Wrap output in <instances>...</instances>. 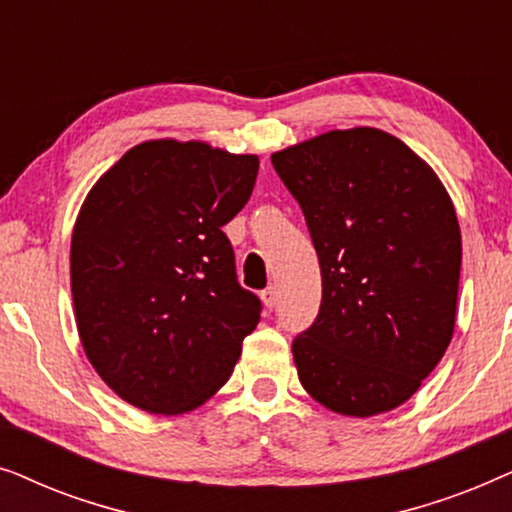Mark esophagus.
I'll return each mask as SVG.
<instances>
[{
	"instance_id": "obj_1",
	"label": "esophagus",
	"mask_w": 512,
	"mask_h": 512,
	"mask_svg": "<svg viewBox=\"0 0 512 512\" xmlns=\"http://www.w3.org/2000/svg\"><path fill=\"white\" fill-rule=\"evenodd\" d=\"M261 300H263V305L268 307V310H272V307H275V303H277V289H275V286H268V289L261 291Z\"/></svg>"
}]
</instances>
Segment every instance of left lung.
<instances>
[{
	"label": "left lung",
	"mask_w": 512,
	"mask_h": 512,
	"mask_svg": "<svg viewBox=\"0 0 512 512\" xmlns=\"http://www.w3.org/2000/svg\"><path fill=\"white\" fill-rule=\"evenodd\" d=\"M321 265V307L293 340L300 384L349 417L419 389L454 333L461 233L438 174L377 128L331 130L272 153Z\"/></svg>",
	"instance_id": "left-lung-1"
}]
</instances>
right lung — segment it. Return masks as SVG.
<instances>
[{"label": "right lung", "instance_id": "right-lung-1", "mask_svg": "<svg viewBox=\"0 0 512 512\" xmlns=\"http://www.w3.org/2000/svg\"><path fill=\"white\" fill-rule=\"evenodd\" d=\"M256 174V156L151 139L83 200L69 256L76 328L97 375L135 408H198L228 382L261 321L221 230Z\"/></svg>", "mask_w": 512, "mask_h": 512}]
</instances>
